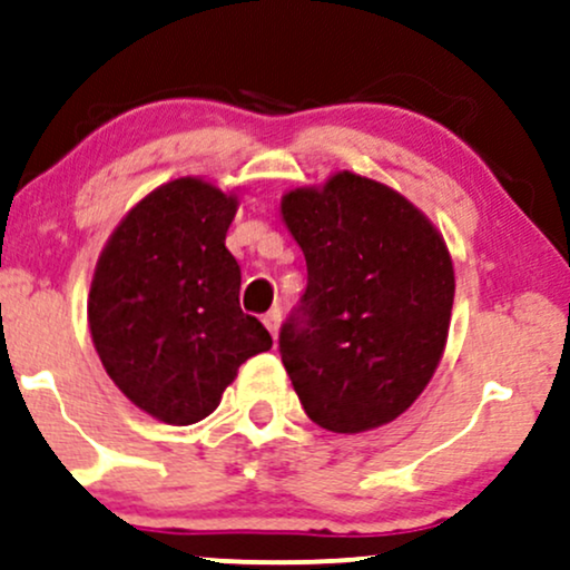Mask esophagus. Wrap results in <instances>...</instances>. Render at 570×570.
Masks as SVG:
<instances>
[{"label":"esophagus","mask_w":570,"mask_h":570,"mask_svg":"<svg viewBox=\"0 0 570 570\" xmlns=\"http://www.w3.org/2000/svg\"><path fill=\"white\" fill-rule=\"evenodd\" d=\"M263 324L267 326V332H271L273 337L278 335V324H281V311H278V307H271V311L265 313V316H263Z\"/></svg>","instance_id":"34e87169"}]
</instances>
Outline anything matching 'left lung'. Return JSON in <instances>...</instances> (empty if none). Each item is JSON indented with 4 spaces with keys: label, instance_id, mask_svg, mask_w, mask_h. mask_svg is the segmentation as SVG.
I'll list each match as a JSON object with an SVG mask.
<instances>
[{
    "label": "left lung",
    "instance_id": "1",
    "mask_svg": "<svg viewBox=\"0 0 570 570\" xmlns=\"http://www.w3.org/2000/svg\"><path fill=\"white\" fill-rule=\"evenodd\" d=\"M281 219L307 289L281 362L316 426L362 434L396 421L434 377L455 297L450 248L415 203L353 171L294 187Z\"/></svg>",
    "mask_w": 570,
    "mask_h": 570
}]
</instances>
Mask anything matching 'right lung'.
<instances>
[{
	"label": "right lung",
	"instance_id": "1",
	"mask_svg": "<svg viewBox=\"0 0 570 570\" xmlns=\"http://www.w3.org/2000/svg\"><path fill=\"white\" fill-rule=\"evenodd\" d=\"M238 206L235 189L179 176L144 195L98 254L88 294L98 358L168 426L212 415L240 364L273 345L238 305L240 267L225 246Z\"/></svg>",
	"mask_w": 570,
	"mask_h": 570
}]
</instances>
